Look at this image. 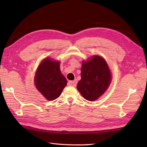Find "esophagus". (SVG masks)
I'll use <instances>...</instances> for the list:
<instances>
[{"label": "esophagus", "mask_w": 147, "mask_h": 147, "mask_svg": "<svg viewBox=\"0 0 147 147\" xmlns=\"http://www.w3.org/2000/svg\"><path fill=\"white\" fill-rule=\"evenodd\" d=\"M78 83V81L76 80H74L73 81H69V85L73 86H76Z\"/></svg>", "instance_id": "34e87169"}]
</instances>
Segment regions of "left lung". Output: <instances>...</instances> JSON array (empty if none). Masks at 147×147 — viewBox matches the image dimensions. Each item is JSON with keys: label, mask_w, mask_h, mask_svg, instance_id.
Returning <instances> with one entry per match:
<instances>
[{"label": "left lung", "mask_w": 147, "mask_h": 147, "mask_svg": "<svg viewBox=\"0 0 147 147\" xmlns=\"http://www.w3.org/2000/svg\"><path fill=\"white\" fill-rule=\"evenodd\" d=\"M77 89L87 100L94 101L104 94L111 82V73L105 59L94 55L83 61Z\"/></svg>", "instance_id": "8db88e82"}]
</instances>
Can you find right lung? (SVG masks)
<instances>
[{
	"label": "right lung",
	"mask_w": 147,
	"mask_h": 147,
	"mask_svg": "<svg viewBox=\"0 0 147 147\" xmlns=\"http://www.w3.org/2000/svg\"><path fill=\"white\" fill-rule=\"evenodd\" d=\"M59 65L60 62L45 58L36 71L34 80L35 86L48 100L57 98L67 85V82L61 73Z\"/></svg>",
	"instance_id": "1"
}]
</instances>
